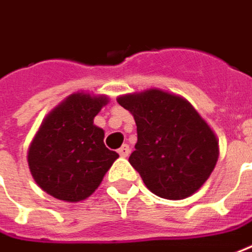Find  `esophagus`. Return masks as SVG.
<instances>
[{
	"instance_id": "1",
	"label": "esophagus",
	"mask_w": 252,
	"mask_h": 252,
	"mask_svg": "<svg viewBox=\"0 0 252 252\" xmlns=\"http://www.w3.org/2000/svg\"><path fill=\"white\" fill-rule=\"evenodd\" d=\"M129 152H131V149H129V147H128L126 144H124L123 147L118 149V154H120V157H123V158H126V157L129 155Z\"/></svg>"
}]
</instances>
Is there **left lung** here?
I'll list each match as a JSON object with an SVG mask.
<instances>
[{"label": "left lung", "instance_id": "left-lung-1", "mask_svg": "<svg viewBox=\"0 0 252 252\" xmlns=\"http://www.w3.org/2000/svg\"><path fill=\"white\" fill-rule=\"evenodd\" d=\"M117 101L134 115L138 141L128 160L148 189L169 200L199 190L217 163L219 141L196 108L160 89L123 94Z\"/></svg>", "mask_w": 252, "mask_h": 252}]
</instances>
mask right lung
Segmentation results:
<instances>
[{
  "label": "right lung",
  "mask_w": 252,
  "mask_h": 252,
  "mask_svg": "<svg viewBox=\"0 0 252 252\" xmlns=\"http://www.w3.org/2000/svg\"><path fill=\"white\" fill-rule=\"evenodd\" d=\"M110 100L105 94L77 92L45 117L28 148L32 178L48 194L77 203L100 186L118 154L104 145L94 117Z\"/></svg>",
  "instance_id": "obj_1"
}]
</instances>
